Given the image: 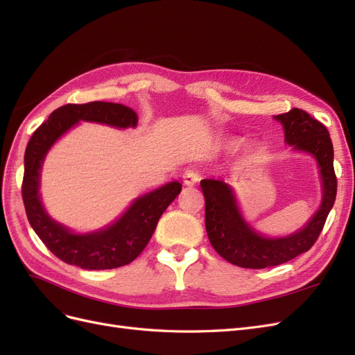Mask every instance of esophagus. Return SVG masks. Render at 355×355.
Wrapping results in <instances>:
<instances>
[{"label": "esophagus", "instance_id": "obj_1", "mask_svg": "<svg viewBox=\"0 0 355 355\" xmlns=\"http://www.w3.org/2000/svg\"><path fill=\"white\" fill-rule=\"evenodd\" d=\"M182 179H184V184H185V185L192 187V185H196L197 182H200L201 176H200V173H198L197 170H194V168H187V170L184 171V175H182Z\"/></svg>", "mask_w": 355, "mask_h": 355}]
</instances>
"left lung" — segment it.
<instances>
[{
    "label": "left lung",
    "mask_w": 355,
    "mask_h": 355,
    "mask_svg": "<svg viewBox=\"0 0 355 355\" xmlns=\"http://www.w3.org/2000/svg\"><path fill=\"white\" fill-rule=\"evenodd\" d=\"M274 118L284 127L286 142L296 151L313 155L320 167L323 200L302 230L287 237L266 239L244 220L230 185L216 179L200 182L206 200V231L213 249L232 265L252 270L280 265L308 252L323 231L336 200L338 180L333 168V145L326 125L299 108Z\"/></svg>",
    "instance_id": "obj_1"
}]
</instances>
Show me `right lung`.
Masks as SVG:
<instances>
[{"label":"right lung","mask_w":355,"mask_h":355,"mask_svg":"<svg viewBox=\"0 0 355 355\" xmlns=\"http://www.w3.org/2000/svg\"><path fill=\"white\" fill-rule=\"evenodd\" d=\"M80 121L114 127H136L137 115L128 106L111 102L68 103L53 111L29 139L25 151L22 197L32 230L60 261L83 270H112L133 262L151 240L161 214L182 189L179 182L161 187L133 201L123 216L105 230L73 234L46 213L40 200V171L49 149Z\"/></svg>","instance_id":"1"}]
</instances>
